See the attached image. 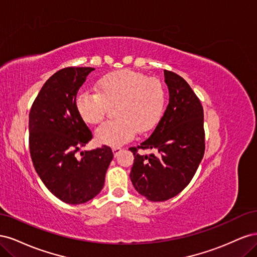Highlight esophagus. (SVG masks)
Wrapping results in <instances>:
<instances>
[{"label": "esophagus", "mask_w": 257, "mask_h": 257, "mask_svg": "<svg viewBox=\"0 0 257 257\" xmlns=\"http://www.w3.org/2000/svg\"><path fill=\"white\" fill-rule=\"evenodd\" d=\"M122 151V149L121 148H119V147H115V148H112V152H113V155H114V158H116L119 155V153Z\"/></svg>", "instance_id": "34e87169"}]
</instances>
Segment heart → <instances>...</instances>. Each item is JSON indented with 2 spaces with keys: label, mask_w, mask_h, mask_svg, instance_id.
I'll return each instance as SVG.
<instances>
[{
  "label": "heart",
  "mask_w": 257,
  "mask_h": 257,
  "mask_svg": "<svg viewBox=\"0 0 257 257\" xmlns=\"http://www.w3.org/2000/svg\"><path fill=\"white\" fill-rule=\"evenodd\" d=\"M96 93L81 91L76 109L88 124L103 121L108 108L115 106L118 118L107 121L95 131L100 145L119 147L132 141L138 132L145 134L160 122L164 113L166 92L158 79L131 69L107 74L95 84Z\"/></svg>",
  "instance_id": "b5f03b06"
}]
</instances>
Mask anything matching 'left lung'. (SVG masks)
Here are the masks:
<instances>
[{
    "instance_id": "left-lung-1",
    "label": "left lung",
    "mask_w": 257,
    "mask_h": 257,
    "mask_svg": "<svg viewBox=\"0 0 257 257\" xmlns=\"http://www.w3.org/2000/svg\"><path fill=\"white\" fill-rule=\"evenodd\" d=\"M169 103L151 136L132 147L134 164L130 178L135 190L151 201L178 195L190 183L205 153L204 109L189 83L164 71ZM138 149H154L157 156H141Z\"/></svg>"
}]
</instances>
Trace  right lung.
<instances>
[{
	"label": "right lung",
	"mask_w": 257,
	"mask_h": 257,
	"mask_svg": "<svg viewBox=\"0 0 257 257\" xmlns=\"http://www.w3.org/2000/svg\"><path fill=\"white\" fill-rule=\"evenodd\" d=\"M92 67H66L45 82L29 114L31 158L41 180L54 196L80 205L102 191L113 158L109 147L76 152L92 139L76 109V96Z\"/></svg>",
	"instance_id": "right-lung-1"
}]
</instances>
